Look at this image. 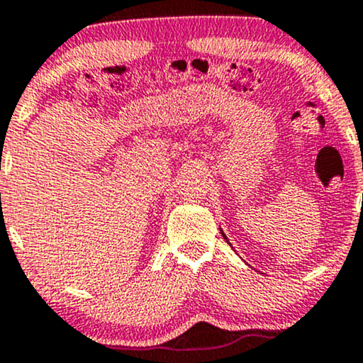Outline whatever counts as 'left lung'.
Instances as JSON below:
<instances>
[{
	"mask_svg": "<svg viewBox=\"0 0 363 363\" xmlns=\"http://www.w3.org/2000/svg\"><path fill=\"white\" fill-rule=\"evenodd\" d=\"M220 232H222V230H220ZM222 235H223V239H225V240H227V242H228V239H227V235H225V234H223V232H222Z\"/></svg>",
	"mask_w": 363,
	"mask_h": 363,
	"instance_id": "obj_1",
	"label": "left lung"
}]
</instances>
